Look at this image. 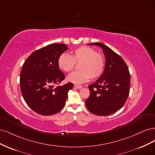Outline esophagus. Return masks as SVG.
<instances>
[{
	"label": "esophagus",
	"mask_w": 155,
	"mask_h": 155,
	"mask_svg": "<svg viewBox=\"0 0 155 155\" xmlns=\"http://www.w3.org/2000/svg\"><path fill=\"white\" fill-rule=\"evenodd\" d=\"M74 87L76 88H81L83 87V86L78 85H74Z\"/></svg>",
	"instance_id": "34e87169"
}]
</instances>
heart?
Returning a JSON list of instances; mask_svg holds the SVG:
<instances>
[{
  "label": "heart",
  "instance_id": "heart-1",
  "mask_svg": "<svg viewBox=\"0 0 155 155\" xmlns=\"http://www.w3.org/2000/svg\"><path fill=\"white\" fill-rule=\"evenodd\" d=\"M76 63H80V70L70 74L67 79L71 83L81 84L88 81L91 78L95 79L101 76L106 61L104 55L89 46H81L73 50L70 55L63 53L58 59L59 68L66 72L72 71Z\"/></svg>",
  "mask_w": 155,
  "mask_h": 155
}]
</instances>
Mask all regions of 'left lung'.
I'll return each instance as SVG.
<instances>
[{"label":"left lung","mask_w":155,"mask_h":155,"mask_svg":"<svg viewBox=\"0 0 155 155\" xmlns=\"http://www.w3.org/2000/svg\"><path fill=\"white\" fill-rule=\"evenodd\" d=\"M88 45L100 46L106 63L103 74L88 86L91 94L85 104L93 114L110 115L119 110L127 99L130 88L129 68L122 58L104 44Z\"/></svg>","instance_id":"left-lung-1"}]
</instances>
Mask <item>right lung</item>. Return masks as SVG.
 <instances>
[{"label": "right lung", "mask_w": 155, "mask_h": 155, "mask_svg": "<svg viewBox=\"0 0 155 155\" xmlns=\"http://www.w3.org/2000/svg\"><path fill=\"white\" fill-rule=\"evenodd\" d=\"M68 48L53 43L34 51L26 59L21 72L20 85L26 104L43 116L53 115L62 110L73 88L72 83L55 87L65 76L59 69L58 59Z\"/></svg>", "instance_id": "add662e5"}]
</instances>
